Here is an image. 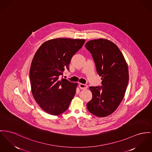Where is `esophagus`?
<instances>
[{"label": "esophagus", "mask_w": 152, "mask_h": 152, "mask_svg": "<svg viewBox=\"0 0 152 152\" xmlns=\"http://www.w3.org/2000/svg\"><path fill=\"white\" fill-rule=\"evenodd\" d=\"M79 86H80V88H81V89H83V90L86 89H88V86L87 85H86V84H83V83H80V84L79 85Z\"/></svg>", "instance_id": "1"}]
</instances>
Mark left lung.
<instances>
[{
  "label": "left lung",
  "instance_id": "obj_1",
  "mask_svg": "<svg viewBox=\"0 0 152 152\" xmlns=\"http://www.w3.org/2000/svg\"><path fill=\"white\" fill-rule=\"evenodd\" d=\"M85 47L92 54L102 80L101 87L89 88L92 99L87 108L97 117H105L115 112L124 98L129 80L128 65L121 51L111 41H89Z\"/></svg>",
  "mask_w": 152,
  "mask_h": 152
}]
</instances>
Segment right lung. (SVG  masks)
<instances>
[{
    "instance_id": "obj_1",
    "label": "right lung",
    "mask_w": 152,
    "mask_h": 152,
    "mask_svg": "<svg viewBox=\"0 0 152 152\" xmlns=\"http://www.w3.org/2000/svg\"><path fill=\"white\" fill-rule=\"evenodd\" d=\"M84 39L57 38L44 42L36 51L30 68L31 91L41 108L52 115L66 111L74 97L77 83L61 78L72 56Z\"/></svg>"
}]
</instances>
